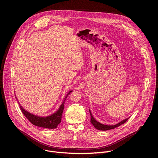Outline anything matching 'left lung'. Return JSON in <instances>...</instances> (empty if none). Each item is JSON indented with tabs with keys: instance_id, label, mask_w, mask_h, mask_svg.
<instances>
[{
	"instance_id": "1",
	"label": "left lung",
	"mask_w": 158,
	"mask_h": 158,
	"mask_svg": "<svg viewBox=\"0 0 158 158\" xmlns=\"http://www.w3.org/2000/svg\"><path fill=\"white\" fill-rule=\"evenodd\" d=\"M69 93L67 94V95L65 97L64 101L61 104V105L59 107V109L58 110H57L54 113L52 114L50 116H39L37 115H35L31 112L27 111L23 107H22L20 102H19L18 100V103L19 104L20 108L22 112V113L24 114V115L27 118V119L34 125L39 127H45V128H48V129H55L57 127L58 124H60L61 122V118H62V114L64 110V102L67 97L69 94ZM16 99L17 97H15ZM91 123L94 125L95 127H96L98 124V121L94 119L93 116L91 114Z\"/></svg>"
}]
</instances>
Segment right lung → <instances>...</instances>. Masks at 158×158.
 Returning a JSON list of instances; mask_svg holds the SVG:
<instances>
[{
  "instance_id": "1",
  "label": "right lung",
  "mask_w": 158,
  "mask_h": 158,
  "mask_svg": "<svg viewBox=\"0 0 158 158\" xmlns=\"http://www.w3.org/2000/svg\"><path fill=\"white\" fill-rule=\"evenodd\" d=\"M127 120V119H124L122 121H121L120 123L115 124V125H112V126H107V125H104V124H101L100 123H98V126L96 127V129H99V130H102V131H106V130H109V129H114L117 127H119V126H121V124H124L126 121Z\"/></svg>"
}]
</instances>
